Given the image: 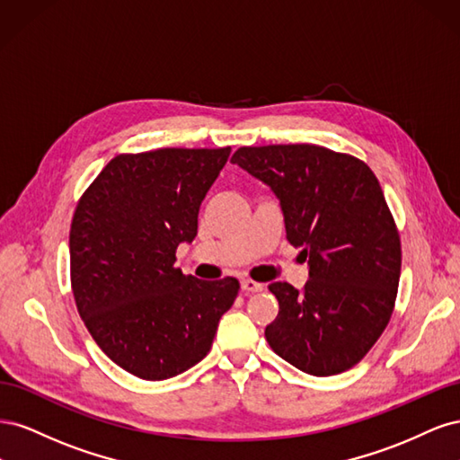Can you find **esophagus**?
<instances>
[{
  "label": "esophagus",
  "mask_w": 460,
  "mask_h": 460,
  "mask_svg": "<svg viewBox=\"0 0 460 460\" xmlns=\"http://www.w3.org/2000/svg\"><path fill=\"white\" fill-rule=\"evenodd\" d=\"M242 289L247 291V294H255V291H262L264 286L253 280H242Z\"/></svg>",
  "instance_id": "34e87169"
}]
</instances>
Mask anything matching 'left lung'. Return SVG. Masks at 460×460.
<instances>
[{"instance_id":"obj_1","label":"left lung","mask_w":460,"mask_h":460,"mask_svg":"<svg viewBox=\"0 0 460 460\" xmlns=\"http://www.w3.org/2000/svg\"><path fill=\"white\" fill-rule=\"evenodd\" d=\"M232 163L274 191L288 242L309 257L301 289L269 286L280 311L264 338L307 374L349 370L385 330L401 274L399 234L378 178L360 159L311 144L240 147Z\"/></svg>"}]
</instances>
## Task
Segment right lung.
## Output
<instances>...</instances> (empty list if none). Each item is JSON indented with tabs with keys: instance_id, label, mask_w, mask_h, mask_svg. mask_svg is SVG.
I'll list each match as a JSON object with an SVG mask.
<instances>
[{
	"instance_id": "add662e5",
	"label": "right lung",
	"mask_w": 460,
	"mask_h": 460,
	"mask_svg": "<svg viewBox=\"0 0 460 460\" xmlns=\"http://www.w3.org/2000/svg\"><path fill=\"white\" fill-rule=\"evenodd\" d=\"M228 155L230 147L117 155L76 205L68 245L78 313L100 349L142 380L198 365L238 296L235 278L207 282L174 267Z\"/></svg>"
}]
</instances>
